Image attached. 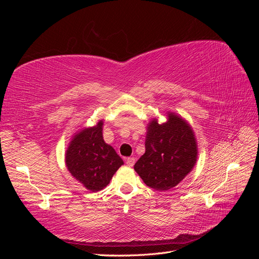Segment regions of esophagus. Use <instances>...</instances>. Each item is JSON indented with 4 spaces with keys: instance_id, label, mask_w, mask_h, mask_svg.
I'll return each mask as SVG.
<instances>
[{
    "instance_id": "obj_1",
    "label": "esophagus",
    "mask_w": 259,
    "mask_h": 259,
    "mask_svg": "<svg viewBox=\"0 0 259 259\" xmlns=\"http://www.w3.org/2000/svg\"><path fill=\"white\" fill-rule=\"evenodd\" d=\"M135 162H136V159L134 158V156H131V158L126 159V164H127V166H130V167L134 165Z\"/></svg>"
}]
</instances>
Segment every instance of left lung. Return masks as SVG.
I'll use <instances>...</instances> for the list:
<instances>
[{"instance_id": "left-lung-1", "label": "left lung", "mask_w": 259, "mask_h": 259, "mask_svg": "<svg viewBox=\"0 0 259 259\" xmlns=\"http://www.w3.org/2000/svg\"><path fill=\"white\" fill-rule=\"evenodd\" d=\"M146 151L134 165L144 183L155 190L176 187L190 173L198 159V144L191 125L167 112V120L152 119L147 125Z\"/></svg>"}]
</instances>
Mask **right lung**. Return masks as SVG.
Instances as JSON below:
<instances>
[{
    "instance_id": "obj_1",
    "label": "right lung",
    "mask_w": 259,
    "mask_h": 259,
    "mask_svg": "<svg viewBox=\"0 0 259 259\" xmlns=\"http://www.w3.org/2000/svg\"><path fill=\"white\" fill-rule=\"evenodd\" d=\"M104 121L77 131L70 140L65 161L68 170L92 192L103 190L124 162L114 149L105 143Z\"/></svg>"
}]
</instances>
